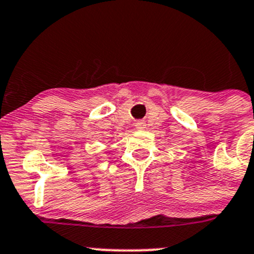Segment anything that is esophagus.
Instances as JSON below:
<instances>
[{
    "label": "esophagus",
    "mask_w": 254,
    "mask_h": 254,
    "mask_svg": "<svg viewBox=\"0 0 254 254\" xmlns=\"http://www.w3.org/2000/svg\"><path fill=\"white\" fill-rule=\"evenodd\" d=\"M145 127H146V125H145L144 122H136V123H135V127H136L137 130L145 129Z\"/></svg>",
    "instance_id": "34e87169"
}]
</instances>
